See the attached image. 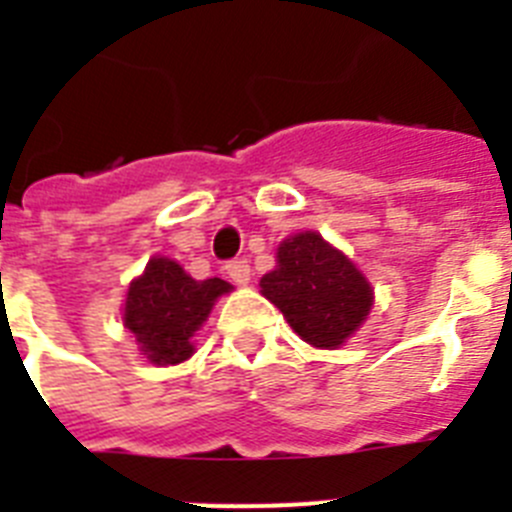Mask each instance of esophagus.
Returning <instances> with one entry per match:
<instances>
[{
    "label": "esophagus",
    "instance_id": "1",
    "mask_svg": "<svg viewBox=\"0 0 512 512\" xmlns=\"http://www.w3.org/2000/svg\"><path fill=\"white\" fill-rule=\"evenodd\" d=\"M225 271H228V277L233 279L235 284H248L251 282V266H248L246 259H235L225 264Z\"/></svg>",
    "mask_w": 512,
    "mask_h": 512
}]
</instances>
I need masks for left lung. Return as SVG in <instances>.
<instances>
[{"label":"left lung","instance_id":"8db88e82","mask_svg":"<svg viewBox=\"0 0 512 512\" xmlns=\"http://www.w3.org/2000/svg\"><path fill=\"white\" fill-rule=\"evenodd\" d=\"M261 295L315 348L343 346L374 305L372 284L354 261L312 230L279 243L277 269L261 277Z\"/></svg>","mask_w":512,"mask_h":512}]
</instances>
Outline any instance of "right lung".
Wrapping results in <instances>:
<instances>
[{
    "label": "right lung",
    "instance_id": "1",
    "mask_svg": "<svg viewBox=\"0 0 512 512\" xmlns=\"http://www.w3.org/2000/svg\"><path fill=\"white\" fill-rule=\"evenodd\" d=\"M223 279H192L176 261L153 256L146 271L130 282L122 323L140 351L158 366L182 364L194 354L192 336L202 328L212 305L230 292Z\"/></svg>",
    "mask_w": 512,
    "mask_h": 512
}]
</instances>
